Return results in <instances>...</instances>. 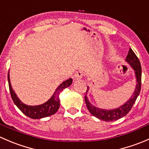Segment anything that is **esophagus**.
I'll return each mask as SVG.
<instances>
[{
  "label": "esophagus",
  "mask_w": 149,
  "mask_h": 149,
  "mask_svg": "<svg viewBox=\"0 0 149 149\" xmlns=\"http://www.w3.org/2000/svg\"><path fill=\"white\" fill-rule=\"evenodd\" d=\"M83 76H84L83 71H81V70H78V71H76V73H75L74 76H73V79H74V80H79V79H82Z\"/></svg>",
  "instance_id": "obj_1"
}]
</instances>
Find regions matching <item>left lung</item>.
<instances>
[{"label": "left lung", "instance_id": "left-lung-1", "mask_svg": "<svg viewBox=\"0 0 149 149\" xmlns=\"http://www.w3.org/2000/svg\"><path fill=\"white\" fill-rule=\"evenodd\" d=\"M125 61L134 70L136 78V86L133 95L124 104L119 107L118 108L113 109H103L101 108L97 107L88 101L86 95L89 88H88V86L87 87L86 94L85 96L86 104V107L90 113L98 119L107 122L115 121L120 119L123 117L125 116L130 112L132 107L136 102V99L139 97L141 88V65L139 58L134 53V52L132 50L131 48H130V49H129Z\"/></svg>", "mask_w": 149, "mask_h": 149}]
</instances>
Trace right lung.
Wrapping results in <instances>:
<instances>
[{
  "label": "right lung",
  "instance_id": "add662e5",
  "mask_svg": "<svg viewBox=\"0 0 149 149\" xmlns=\"http://www.w3.org/2000/svg\"><path fill=\"white\" fill-rule=\"evenodd\" d=\"M8 81L10 96H11L13 102L25 115H26L29 118H32V119H41V118H46V117L54 115L55 112H57V111L58 110L60 107V93L64 88L70 86L71 85L72 81H73L72 79H69L63 82L56 88L51 98L45 103L40 105H36V106H29V105L25 104L20 101V100L18 98L17 95L12 88L11 84L10 82L9 73H8Z\"/></svg>",
  "mask_w": 149,
  "mask_h": 149
}]
</instances>
